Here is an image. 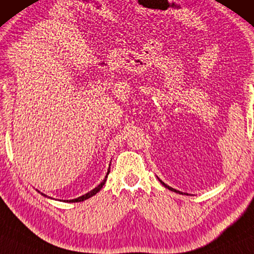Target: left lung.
<instances>
[{"instance_id": "8db88e82", "label": "left lung", "mask_w": 254, "mask_h": 254, "mask_svg": "<svg viewBox=\"0 0 254 254\" xmlns=\"http://www.w3.org/2000/svg\"><path fill=\"white\" fill-rule=\"evenodd\" d=\"M159 181L161 182L162 185H164V187H166V188L168 189V190H170V191H173V192H176V193H180V194H187V195H188V193H183V192L178 191V190H176V189H173V188H171V187H169V185H167L166 183H163V182H162L161 180H160V178H159Z\"/></svg>"}]
</instances>
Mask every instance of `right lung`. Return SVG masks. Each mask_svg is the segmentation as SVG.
Masks as SVG:
<instances>
[{
	"instance_id": "add662e5",
	"label": "right lung",
	"mask_w": 254,
	"mask_h": 254,
	"mask_svg": "<svg viewBox=\"0 0 254 254\" xmlns=\"http://www.w3.org/2000/svg\"><path fill=\"white\" fill-rule=\"evenodd\" d=\"M109 171H110V164H109L108 171H107V175H106V177L103 178V181L101 182V183H100V184L98 185V187L93 189V190H91L90 192H87V193L83 194V195H81V197H78V198H76V199H71V200H63V201H65V202H79V201H84V200H86V199H88V198L93 197V195H95L96 193H98V192H99L100 190H101L103 185H105L106 181H107V177H108V175H109ZM38 192H40V191H38ZM41 194L44 195V197H47V198H49V199H53V198L48 197V195H46V194H44V193H41Z\"/></svg>"
}]
</instances>
